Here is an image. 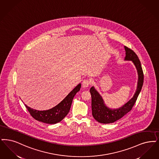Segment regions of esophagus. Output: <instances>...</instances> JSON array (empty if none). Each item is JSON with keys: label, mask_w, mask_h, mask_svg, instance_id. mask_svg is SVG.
<instances>
[{"label": "esophagus", "mask_w": 159, "mask_h": 159, "mask_svg": "<svg viewBox=\"0 0 159 159\" xmlns=\"http://www.w3.org/2000/svg\"><path fill=\"white\" fill-rule=\"evenodd\" d=\"M90 84V82L89 81V80L88 79H85L82 82V87L83 88H86L89 86Z\"/></svg>", "instance_id": "34e87169"}]
</instances>
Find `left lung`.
<instances>
[{
	"label": "left lung",
	"mask_w": 159,
	"mask_h": 159,
	"mask_svg": "<svg viewBox=\"0 0 159 159\" xmlns=\"http://www.w3.org/2000/svg\"><path fill=\"white\" fill-rule=\"evenodd\" d=\"M124 48L126 55L125 60L132 61L137 70L139 79L137 90L133 97L123 106L118 109H111L106 106L102 96L100 95L95 88L92 86L90 89V92L92 97V115L96 120L100 123H113L121 119L122 116L127 114L128 112L132 109L143 87L144 82V75L140 60L134 51L126 46H124Z\"/></svg>",
	"instance_id": "obj_1"
}]
</instances>
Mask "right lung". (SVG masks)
Masks as SVG:
<instances>
[{"mask_svg":"<svg viewBox=\"0 0 159 159\" xmlns=\"http://www.w3.org/2000/svg\"><path fill=\"white\" fill-rule=\"evenodd\" d=\"M80 88L81 84L79 83L61 102L59 103L56 107L48 110L37 111L28 107L26 105H25L30 114L35 120L49 124H56L63 120L64 118L68 114L73 98L77 92L80 90Z\"/></svg>","mask_w":159,"mask_h":159,"instance_id":"obj_1","label":"right lung"}]
</instances>
